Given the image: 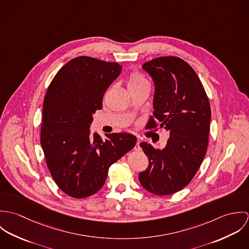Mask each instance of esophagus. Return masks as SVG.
I'll use <instances>...</instances> for the list:
<instances>
[{
	"label": "esophagus",
	"instance_id": "1",
	"mask_svg": "<svg viewBox=\"0 0 249 249\" xmlns=\"http://www.w3.org/2000/svg\"><path fill=\"white\" fill-rule=\"evenodd\" d=\"M140 142H141V141L138 139L137 142H136V146H135V149H136V150H137V149H140Z\"/></svg>",
	"mask_w": 249,
	"mask_h": 249
}]
</instances>
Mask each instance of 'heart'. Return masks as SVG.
Instances as JSON below:
<instances>
[{"label":"heart","mask_w":249,"mask_h":249,"mask_svg":"<svg viewBox=\"0 0 249 249\" xmlns=\"http://www.w3.org/2000/svg\"><path fill=\"white\" fill-rule=\"evenodd\" d=\"M144 83H147L146 79L139 73H132L127 80L128 89H133L141 86Z\"/></svg>","instance_id":"b5f03b06"}]
</instances>
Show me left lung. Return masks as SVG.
Returning a JSON list of instances; mask_svg holds the SVG:
<instances>
[{
    "label": "left lung",
    "instance_id": "obj_1",
    "mask_svg": "<svg viewBox=\"0 0 249 249\" xmlns=\"http://www.w3.org/2000/svg\"><path fill=\"white\" fill-rule=\"evenodd\" d=\"M154 82L153 116L170 132L163 149L140 143L148 168L139 174L142 187L154 195L175 194L186 187L199 169L208 145L211 108L194 69L176 56L157 57L142 66ZM150 119L147 126L156 127Z\"/></svg>",
    "mask_w": 249,
    "mask_h": 249
}]
</instances>
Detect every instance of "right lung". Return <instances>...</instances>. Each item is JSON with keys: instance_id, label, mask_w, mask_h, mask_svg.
I'll return each mask as SVG.
<instances>
[{"instance_id": "right-lung-1", "label": "right lung", "mask_w": 249, "mask_h": 249, "mask_svg": "<svg viewBox=\"0 0 249 249\" xmlns=\"http://www.w3.org/2000/svg\"><path fill=\"white\" fill-rule=\"evenodd\" d=\"M121 71L119 63L78 56L57 71L46 93L41 145L54 182L71 197L99 192L108 168L137 142L129 133L106 134L103 140L94 132L91 137L93 115Z\"/></svg>"}]
</instances>
